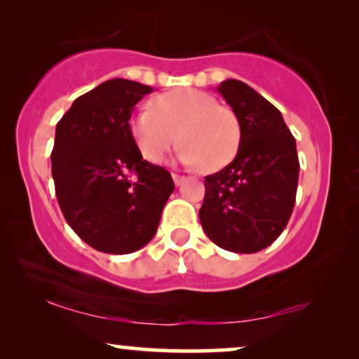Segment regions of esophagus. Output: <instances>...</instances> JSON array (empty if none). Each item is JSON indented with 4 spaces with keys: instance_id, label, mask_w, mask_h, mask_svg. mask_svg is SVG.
<instances>
[{
    "instance_id": "obj_1",
    "label": "esophagus",
    "mask_w": 359,
    "mask_h": 359,
    "mask_svg": "<svg viewBox=\"0 0 359 359\" xmlns=\"http://www.w3.org/2000/svg\"><path fill=\"white\" fill-rule=\"evenodd\" d=\"M173 180H175V184L180 186L184 181V176L183 175H178V173H173Z\"/></svg>"
}]
</instances>
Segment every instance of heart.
I'll use <instances>...</instances> for the list:
<instances>
[{
    "instance_id": "b5f03b06",
    "label": "heart",
    "mask_w": 359,
    "mask_h": 359,
    "mask_svg": "<svg viewBox=\"0 0 359 359\" xmlns=\"http://www.w3.org/2000/svg\"><path fill=\"white\" fill-rule=\"evenodd\" d=\"M129 130L142 156L160 163L178 144L180 160L217 171L237 155L242 127L232 107L217 104L209 93L196 88H176L161 93L130 116Z\"/></svg>"
}]
</instances>
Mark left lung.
Wrapping results in <instances>:
<instances>
[{"label": "left lung", "mask_w": 359, "mask_h": 359, "mask_svg": "<svg viewBox=\"0 0 359 359\" xmlns=\"http://www.w3.org/2000/svg\"><path fill=\"white\" fill-rule=\"evenodd\" d=\"M217 91L240 121L242 140L232 163L205 176L199 220L220 248L257 253L276 240L296 203L299 158L296 139L281 112L238 80Z\"/></svg>", "instance_id": "obj_1"}]
</instances>
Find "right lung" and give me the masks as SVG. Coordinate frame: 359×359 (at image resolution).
<instances>
[{
    "label": "right lung",
    "mask_w": 359,
    "mask_h": 359,
    "mask_svg": "<svg viewBox=\"0 0 359 359\" xmlns=\"http://www.w3.org/2000/svg\"><path fill=\"white\" fill-rule=\"evenodd\" d=\"M151 88L114 78L73 101L55 129L52 176L63 217L97 252L126 255L154 238L175 183L142 158L129 121Z\"/></svg>",
    "instance_id": "obj_1"
}]
</instances>
